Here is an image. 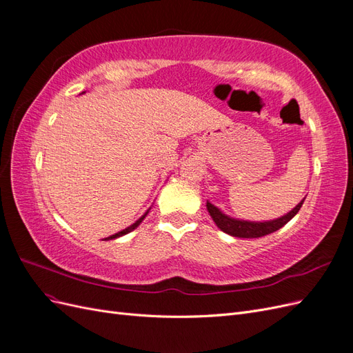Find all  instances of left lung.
<instances>
[{"label":"left lung","instance_id":"1","mask_svg":"<svg viewBox=\"0 0 353 353\" xmlns=\"http://www.w3.org/2000/svg\"><path fill=\"white\" fill-rule=\"evenodd\" d=\"M303 201H305V199L299 203L294 209L288 212L287 215L272 219V221H265V222L234 219V218L225 215V213H222L216 206H213L210 201L206 203V208H208V212L210 213L212 219L215 221L216 227L221 231L230 234V236H232V237H239V239H258V237L266 236V234H271L276 230L283 228L285 223L290 221L299 210H301Z\"/></svg>","mask_w":353,"mask_h":353}]
</instances>
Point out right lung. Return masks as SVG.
Listing matches in <instances>:
<instances>
[{"label":"right lung","instance_id":"right-lung-1","mask_svg":"<svg viewBox=\"0 0 353 353\" xmlns=\"http://www.w3.org/2000/svg\"><path fill=\"white\" fill-rule=\"evenodd\" d=\"M150 210V209H148ZM148 210L144 213V215L138 219V221H135L132 225H130L128 228H125V230H122V231H119V232H116V234H113V236H110V237H108V239H104V240H113V239H117V237H122V236H125V234H128V232H131V231H134L138 225H140V223L143 222V219L147 216V213H148Z\"/></svg>","mask_w":353,"mask_h":353}]
</instances>
